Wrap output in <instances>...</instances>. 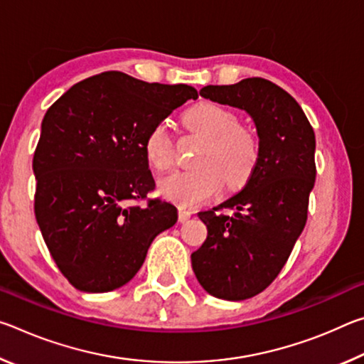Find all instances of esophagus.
I'll return each instance as SVG.
<instances>
[{"label": "esophagus", "mask_w": 364, "mask_h": 364, "mask_svg": "<svg viewBox=\"0 0 364 364\" xmlns=\"http://www.w3.org/2000/svg\"><path fill=\"white\" fill-rule=\"evenodd\" d=\"M191 213L189 210H186V208H178V220L181 221V223H184V221H188L191 218Z\"/></svg>", "instance_id": "1"}]
</instances>
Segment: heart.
<instances>
[{
    "label": "heart",
    "instance_id": "obj_1",
    "mask_svg": "<svg viewBox=\"0 0 364 364\" xmlns=\"http://www.w3.org/2000/svg\"><path fill=\"white\" fill-rule=\"evenodd\" d=\"M189 132L204 138L194 165L197 168L178 171L159 183L167 199L193 207L212 197L225 183L228 189L242 188L255 173L260 162V144L254 133L239 125L237 115L215 102H199L183 115ZM147 162L157 171L173 165V141L165 123H157L144 139Z\"/></svg>",
    "mask_w": 364,
    "mask_h": 364
}]
</instances>
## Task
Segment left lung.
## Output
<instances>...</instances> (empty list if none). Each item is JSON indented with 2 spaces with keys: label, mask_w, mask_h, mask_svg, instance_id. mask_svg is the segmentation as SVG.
<instances>
[{
  "label": "left lung",
  "mask_w": 364,
  "mask_h": 364,
  "mask_svg": "<svg viewBox=\"0 0 364 364\" xmlns=\"http://www.w3.org/2000/svg\"><path fill=\"white\" fill-rule=\"evenodd\" d=\"M200 96L245 110L260 138V162L241 193L199 212L207 239L191 255L208 294L245 300L276 279L304 231L316 178L315 132L299 102L269 80L208 85ZM228 208L231 218L220 212Z\"/></svg>",
  "instance_id": "left-lung-1"
}]
</instances>
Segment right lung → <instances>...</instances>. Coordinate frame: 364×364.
Returning <instances> with one entry per match:
<instances>
[{
  "instance_id": "right-lung-1",
  "label": "right lung",
  "mask_w": 364,
  "mask_h": 364,
  "mask_svg": "<svg viewBox=\"0 0 364 364\" xmlns=\"http://www.w3.org/2000/svg\"><path fill=\"white\" fill-rule=\"evenodd\" d=\"M191 97L193 86L112 70L75 83L48 109L33 154L35 217L78 291L127 284L154 237L176 223L175 205L147 197L156 183L144 139Z\"/></svg>"
}]
</instances>
